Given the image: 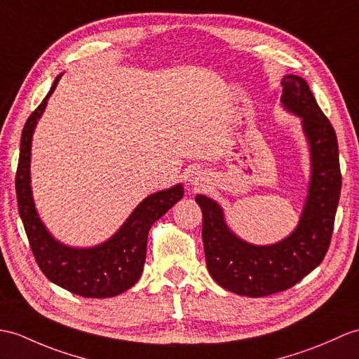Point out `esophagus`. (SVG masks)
<instances>
[{
    "label": "esophagus",
    "instance_id": "34e87169",
    "mask_svg": "<svg viewBox=\"0 0 359 359\" xmlns=\"http://www.w3.org/2000/svg\"><path fill=\"white\" fill-rule=\"evenodd\" d=\"M189 182L193 183V185H202V182H203V174H200V172H196V174H193V177L189 179Z\"/></svg>",
    "mask_w": 359,
    "mask_h": 359
}]
</instances>
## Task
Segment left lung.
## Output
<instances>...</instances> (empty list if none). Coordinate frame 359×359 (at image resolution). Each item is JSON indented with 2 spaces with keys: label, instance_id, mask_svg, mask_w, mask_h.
Masks as SVG:
<instances>
[{
  "label": "left lung",
  "instance_id": "8db88e82",
  "mask_svg": "<svg viewBox=\"0 0 359 359\" xmlns=\"http://www.w3.org/2000/svg\"><path fill=\"white\" fill-rule=\"evenodd\" d=\"M281 87L283 105L303 119L312 157L309 196L297 229L277 245H249L231 232L212 198L196 197L203 214L202 238L211 277L226 290L252 298L295 286L323 262L341 193L338 142L332 123L303 78L287 74Z\"/></svg>",
  "mask_w": 359,
  "mask_h": 359
}]
</instances>
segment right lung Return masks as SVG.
<instances>
[{
  "instance_id": "1",
  "label": "right lung",
  "mask_w": 359,
  "mask_h": 359,
  "mask_svg": "<svg viewBox=\"0 0 359 359\" xmlns=\"http://www.w3.org/2000/svg\"><path fill=\"white\" fill-rule=\"evenodd\" d=\"M60 78L55 79L44 101L29 116L22 128L20 161L15 177L18 211L33 257L50 281L79 297H116L137 283L144 271L148 231L157 219H161L183 197V188L182 185H176L148 196L133 211L122 228L99 246L88 249L69 248L50 236L38 217L32 198L30 151L33 130Z\"/></svg>"
}]
</instances>
